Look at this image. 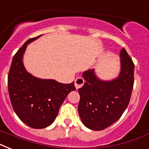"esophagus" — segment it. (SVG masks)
<instances>
[{
  "label": "esophagus",
  "instance_id": "esophagus-1",
  "mask_svg": "<svg viewBox=\"0 0 149 149\" xmlns=\"http://www.w3.org/2000/svg\"><path fill=\"white\" fill-rule=\"evenodd\" d=\"M84 83H85V80H84L82 77H78L77 79H75V86H76V88L77 89H79L80 87L84 86Z\"/></svg>",
  "mask_w": 149,
  "mask_h": 149
}]
</instances>
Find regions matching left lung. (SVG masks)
I'll return each mask as SVG.
<instances>
[{
  "label": "left lung",
  "instance_id": "obj_1",
  "mask_svg": "<svg viewBox=\"0 0 149 149\" xmlns=\"http://www.w3.org/2000/svg\"><path fill=\"white\" fill-rule=\"evenodd\" d=\"M120 57V72L112 80L100 79L94 69L83 73L86 82L78 90V113L83 124L90 129L101 131L111 126L128 106L134 85V65L124 48Z\"/></svg>",
  "mask_w": 149,
  "mask_h": 149
}]
</instances>
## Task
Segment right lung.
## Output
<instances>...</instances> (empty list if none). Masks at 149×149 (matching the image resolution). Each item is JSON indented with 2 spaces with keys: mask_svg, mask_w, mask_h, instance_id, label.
Returning a JSON list of instances; mask_svg holds the SVG:
<instances>
[{
  "mask_svg": "<svg viewBox=\"0 0 149 149\" xmlns=\"http://www.w3.org/2000/svg\"><path fill=\"white\" fill-rule=\"evenodd\" d=\"M40 36L27 41L16 52L8 77V93L14 111L25 125L36 129L52 125L64 100L76 90L74 82L61 84L55 79H39L27 72L23 55L29 43Z\"/></svg>",
  "mask_w": 149,
  "mask_h": 149,
  "instance_id": "1",
  "label": "right lung"
}]
</instances>
